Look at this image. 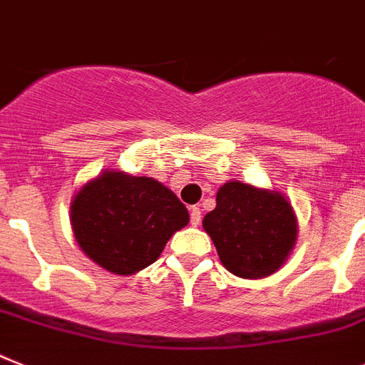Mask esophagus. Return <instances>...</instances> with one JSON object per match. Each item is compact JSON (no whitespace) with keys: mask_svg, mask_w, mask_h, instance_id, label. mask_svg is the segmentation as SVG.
Masks as SVG:
<instances>
[{"mask_svg":"<svg viewBox=\"0 0 365 365\" xmlns=\"http://www.w3.org/2000/svg\"><path fill=\"white\" fill-rule=\"evenodd\" d=\"M200 220H202V211H200V207L192 206V207H191V225H192V226H198V225H200Z\"/></svg>","mask_w":365,"mask_h":365,"instance_id":"1","label":"esophagus"}]
</instances>
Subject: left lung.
I'll use <instances>...</instances> for the list:
<instances>
[{
	"instance_id": "8db88e82",
	"label": "left lung",
	"mask_w": 365,
	"mask_h": 365,
	"mask_svg": "<svg viewBox=\"0 0 365 365\" xmlns=\"http://www.w3.org/2000/svg\"><path fill=\"white\" fill-rule=\"evenodd\" d=\"M202 228L211 237L220 263L249 280L271 277L295 249L299 222L282 192L230 180L217 191V206Z\"/></svg>"
}]
</instances>
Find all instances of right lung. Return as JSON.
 <instances>
[{
    "label": "right lung",
    "mask_w": 365,
    "mask_h": 365,
    "mask_svg": "<svg viewBox=\"0 0 365 365\" xmlns=\"http://www.w3.org/2000/svg\"><path fill=\"white\" fill-rule=\"evenodd\" d=\"M187 222V207L163 183L116 168L88 180L70 204L79 249L100 267L122 277L152 265Z\"/></svg>",
    "instance_id": "add662e5"
}]
</instances>
